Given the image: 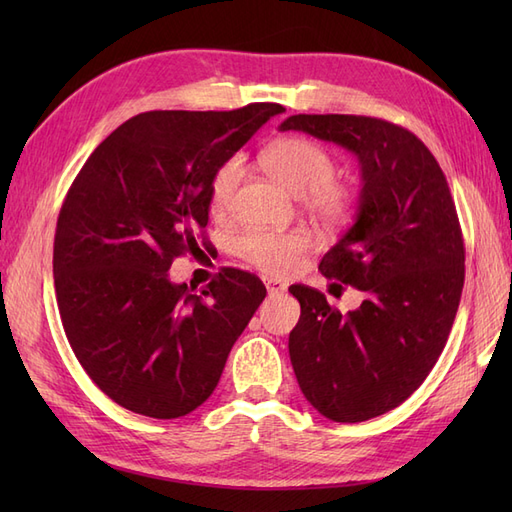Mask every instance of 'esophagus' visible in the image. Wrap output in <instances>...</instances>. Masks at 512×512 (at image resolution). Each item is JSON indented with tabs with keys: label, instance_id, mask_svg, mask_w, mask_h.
<instances>
[{
	"label": "esophagus",
	"instance_id": "esophagus-1",
	"mask_svg": "<svg viewBox=\"0 0 512 512\" xmlns=\"http://www.w3.org/2000/svg\"><path fill=\"white\" fill-rule=\"evenodd\" d=\"M265 286H267V292L269 294H280V292H284L286 290V284H282V282H275V280H269V277H265Z\"/></svg>",
	"mask_w": 512,
	"mask_h": 512
}]
</instances>
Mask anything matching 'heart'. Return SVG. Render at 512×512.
Returning <instances> with one entry per match:
<instances>
[{"label": "heart", "mask_w": 512, "mask_h": 512, "mask_svg": "<svg viewBox=\"0 0 512 512\" xmlns=\"http://www.w3.org/2000/svg\"><path fill=\"white\" fill-rule=\"evenodd\" d=\"M269 173L286 190L305 196L307 207L322 222L335 224L344 220L352 209V192L344 183L335 181L337 164L331 153L309 138H284L265 153ZM243 160L239 156L226 160L215 170L209 183V209L213 215L228 213L241 177ZM312 239L305 230H250L235 241V252L245 262L269 275L290 273L299 265L303 252L309 250Z\"/></svg>", "instance_id": "1"}]
</instances>
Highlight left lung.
<instances>
[{
	"instance_id": "1",
	"label": "left lung",
	"mask_w": 512,
	"mask_h": 512,
	"mask_svg": "<svg viewBox=\"0 0 512 512\" xmlns=\"http://www.w3.org/2000/svg\"><path fill=\"white\" fill-rule=\"evenodd\" d=\"M297 130L352 151L361 168L352 226L320 260L329 280L365 292L342 314L316 288L290 286L301 318L288 350L305 399L335 423H361L406 401L442 354L461 299L457 209L423 141L384 119L292 115Z\"/></svg>"
}]
</instances>
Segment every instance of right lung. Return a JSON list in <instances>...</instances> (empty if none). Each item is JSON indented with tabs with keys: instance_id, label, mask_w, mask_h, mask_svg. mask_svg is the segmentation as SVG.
I'll return each instance as SVG.
<instances>
[{
	"instance_id": "obj_1",
	"label": "right lung",
	"mask_w": 512,
	"mask_h": 512,
	"mask_svg": "<svg viewBox=\"0 0 512 512\" xmlns=\"http://www.w3.org/2000/svg\"><path fill=\"white\" fill-rule=\"evenodd\" d=\"M280 104L149 111L108 134L61 205L53 277L76 359L121 408L179 418L205 404L267 288L222 269L200 294L168 269L198 247L215 170Z\"/></svg>"
}]
</instances>
